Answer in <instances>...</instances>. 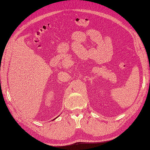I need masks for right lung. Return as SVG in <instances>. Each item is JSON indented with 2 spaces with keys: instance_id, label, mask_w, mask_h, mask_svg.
<instances>
[{
  "instance_id": "right-lung-1",
  "label": "right lung",
  "mask_w": 150,
  "mask_h": 150,
  "mask_svg": "<svg viewBox=\"0 0 150 150\" xmlns=\"http://www.w3.org/2000/svg\"><path fill=\"white\" fill-rule=\"evenodd\" d=\"M56 118H54V119H56Z\"/></svg>"
}]
</instances>
